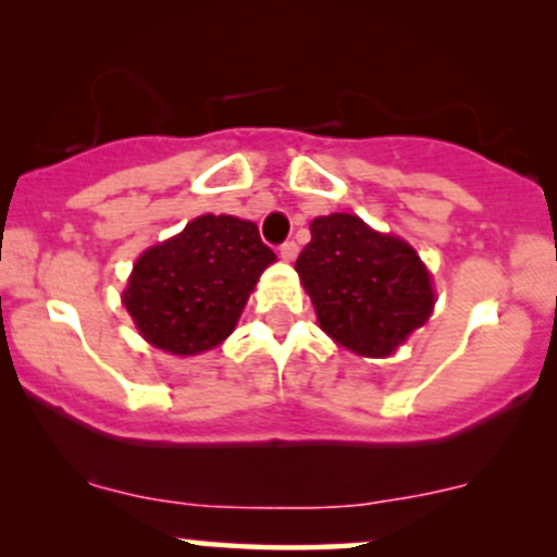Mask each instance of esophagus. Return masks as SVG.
I'll return each mask as SVG.
<instances>
[{
	"mask_svg": "<svg viewBox=\"0 0 557 557\" xmlns=\"http://www.w3.org/2000/svg\"><path fill=\"white\" fill-rule=\"evenodd\" d=\"M280 257H283L285 261H293L298 257V246L293 240H285L283 246H280Z\"/></svg>",
	"mask_w": 557,
	"mask_h": 557,
	"instance_id": "34e87169",
	"label": "esophagus"
}]
</instances>
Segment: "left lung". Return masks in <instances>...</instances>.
Returning <instances> with one entry per match:
<instances>
[{
  "label": "left lung",
  "mask_w": 557,
  "mask_h": 557,
  "mask_svg": "<svg viewBox=\"0 0 557 557\" xmlns=\"http://www.w3.org/2000/svg\"><path fill=\"white\" fill-rule=\"evenodd\" d=\"M296 270L322 330L361 356H389L432 314V283L417 251L354 214L317 216Z\"/></svg>",
  "instance_id": "obj_1"
}]
</instances>
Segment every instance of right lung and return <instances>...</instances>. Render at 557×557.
<instances>
[{
  "label": "right lung",
  "instance_id": "1",
  "mask_svg": "<svg viewBox=\"0 0 557 557\" xmlns=\"http://www.w3.org/2000/svg\"><path fill=\"white\" fill-rule=\"evenodd\" d=\"M274 259L253 222L203 214L136 261L125 309L151 345L196 356L233 332L248 293Z\"/></svg>",
  "mask_w": 557,
  "mask_h": 557
}]
</instances>
